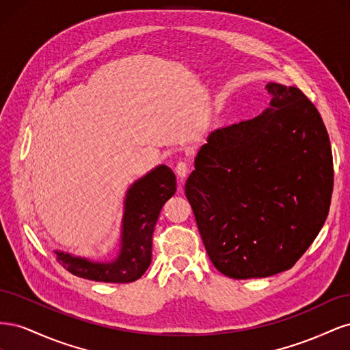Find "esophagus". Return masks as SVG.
<instances>
[{"label": "esophagus", "instance_id": "esophagus-1", "mask_svg": "<svg viewBox=\"0 0 350 350\" xmlns=\"http://www.w3.org/2000/svg\"><path fill=\"white\" fill-rule=\"evenodd\" d=\"M175 172H176V175H178V178L183 179L188 175V172H189V166L185 163V162H178L176 163V166H175Z\"/></svg>", "mask_w": 350, "mask_h": 350}]
</instances>
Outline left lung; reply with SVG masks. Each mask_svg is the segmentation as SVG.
I'll use <instances>...</instances> for the list:
<instances>
[{
  "mask_svg": "<svg viewBox=\"0 0 350 350\" xmlns=\"http://www.w3.org/2000/svg\"><path fill=\"white\" fill-rule=\"evenodd\" d=\"M266 89L270 107L210 133L185 184L208 257L232 279L289 270L330 208L333 156L320 112L298 88Z\"/></svg>",
  "mask_w": 350,
  "mask_h": 350,
  "instance_id": "obj_1",
  "label": "left lung"
}]
</instances>
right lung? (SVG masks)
I'll list each match as a JSON object with an SVG mask.
<instances>
[{
	"label": "right lung",
	"instance_id": "right-lung-1",
	"mask_svg": "<svg viewBox=\"0 0 350 350\" xmlns=\"http://www.w3.org/2000/svg\"><path fill=\"white\" fill-rule=\"evenodd\" d=\"M176 191L171 167L159 165L126 189L121 224L120 251L109 261H98L58 251L57 260L74 276L105 283L140 279L152 262V237L159 213Z\"/></svg>",
	"mask_w": 350,
	"mask_h": 350
}]
</instances>
